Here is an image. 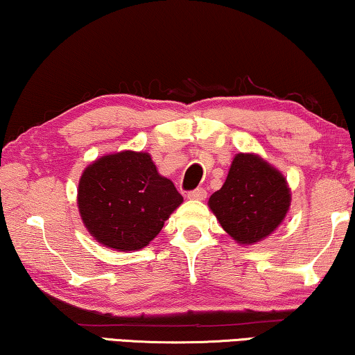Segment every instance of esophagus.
<instances>
[{
	"label": "esophagus",
	"mask_w": 355,
	"mask_h": 355,
	"mask_svg": "<svg viewBox=\"0 0 355 355\" xmlns=\"http://www.w3.org/2000/svg\"><path fill=\"white\" fill-rule=\"evenodd\" d=\"M189 200H205L207 198V191L205 189H196V191H191L187 193Z\"/></svg>",
	"instance_id": "34e87169"
}]
</instances>
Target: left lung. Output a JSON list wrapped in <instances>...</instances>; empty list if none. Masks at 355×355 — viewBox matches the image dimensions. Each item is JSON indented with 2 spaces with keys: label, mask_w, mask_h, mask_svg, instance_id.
Returning a JSON list of instances; mask_svg holds the SVG:
<instances>
[{
  "label": "left lung",
  "mask_w": 355,
  "mask_h": 355,
  "mask_svg": "<svg viewBox=\"0 0 355 355\" xmlns=\"http://www.w3.org/2000/svg\"><path fill=\"white\" fill-rule=\"evenodd\" d=\"M208 207L241 245H254L278 230L291 208L284 174L257 153H237Z\"/></svg>",
  "instance_id": "1"
}]
</instances>
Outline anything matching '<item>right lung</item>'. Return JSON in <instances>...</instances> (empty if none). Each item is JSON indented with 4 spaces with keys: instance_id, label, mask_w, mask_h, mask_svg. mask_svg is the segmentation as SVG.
Segmentation results:
<instances>
[{
    "instance_id": "right-lung-1",
    "label": "right lung",
    "mask_w": 355,
    "mask_h": 355,
    "mask_svg": "<svg viewBox=\"0 0 355 355\" xmlns=\"http://www.w3.org/2000/svg\"><path fill=\"white\" fill-rule=\"evenodd\" d=\"M182 202L150 153L134 150L96 158L82 171L77 187L87 231L103 247L121 252L147 247Z\"/></svg>"
}]
</instances>
